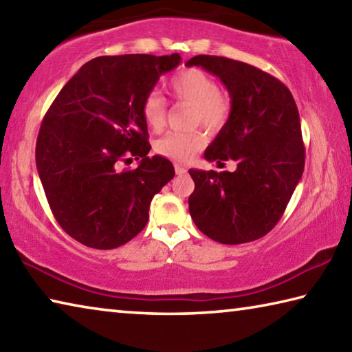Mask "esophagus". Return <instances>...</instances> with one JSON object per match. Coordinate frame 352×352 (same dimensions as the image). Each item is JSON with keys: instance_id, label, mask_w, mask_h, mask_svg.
Returning <instances> with one entry per match:
<instances>
[{"instance_id": "obj_1", "label": "esophagus", "mask_w": 352, "mask_h": 352, "mask_svg": "<svg viewBox=\"0 0 352 352\" xmlns=\"http://www.w3.org/2000/svg\"><path fill=\"white\" fill-rule=\"evenodd\" d=\"M175 170H176V175H179V176L186 175V173H187V168H186V166H182V165H179V164H176V165H175Z\"/></svg>"}]
</instances>
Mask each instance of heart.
<instances>
[{
	"instance_id": "1",
	"label": "heart",
	"mask_w": 352,
	"mask_h": 352,
	"mask_svg": "<svg viewBox=\"0 0 352 352\" xmlns=\"http://www.w3.org/2000/svg\"><path fill=\"white\" fill-rule=\"evenodd\" d=\"M170 94L176 100L192 104L190 123L204 125L208 129H219L229 119L230 104L219 94V86L208 74L199 69H187L168 82ZM142 117L153 131L162 129L166 116V103L157 91H150L140 104ZM206 144L199 129L181 133H168L156 142V151L160 156L177 162H188Z\"/></svg>"
}]
</instances>
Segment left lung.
I'll use <instances>...</instances> for the list:
<instances>
[{"label": "left lung", "instance_id": "1", "mask_svg": "<svg viewBox=\"0 0 352 352\" xmlns=\"http://www.w3.org/2000/svg\"><path fill=\"white\" fill-rule=\"evenodd\" d=\"M186 66H201L229 91V119L204 157L208 162H236L233 173L188 170L195 181L190 214L213 241H255L278 223L303 175L297 104L278 78L243 61L196 55Z\"/></svg>", "mask_w": 352, "mask_h": 352}]
</instances>
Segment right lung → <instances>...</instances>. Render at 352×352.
<instances>
[{"label":"right lung","instance_id":"add662e5","mask_svg":"<svg viewBox=\"0 0 352 352\" xmlns=\"http://www.w3.org/2000/svg\"><path fill=\"white\" fill-rule=\"evenodd\" d=\"M179 54L97 57L80 67L43 119L35 160L55 219L92 249H116L148 223L175 166L151 150L140 104ZM134 157L135 170H121Z\"/></svg>","mask_w":352,"mask_h":352}]
</instances>
